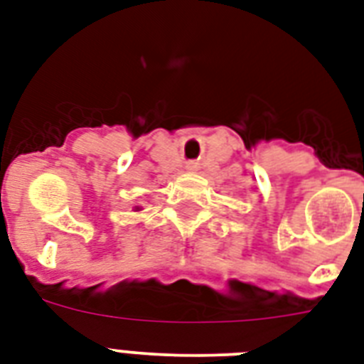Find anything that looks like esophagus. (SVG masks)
<instances>
[{
    "mask_svg": "<svg viewBox=\"0 0 364 364\" xmlns=\"http://www.w3.org/2000/svg\"><path fill=\"white\" fill-rule=\"evenodd\" d=\"M187 170H196V164H194V162H188Z\"/></svg>",
    "mask_w": 364,
    "mask_h": 364,
    "instance_id": "obj_1",
    "label": "esophagus"
}]
</instances>
